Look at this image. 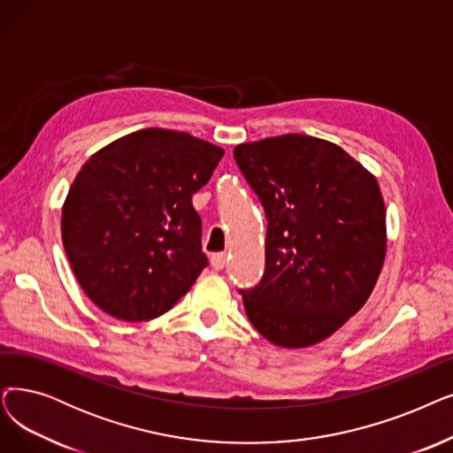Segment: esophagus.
<instances>
[{"label": "esophagus", "mask_w": 453, "mask_h": 453, "mask_svg": "<svg viewBox=\"0 0 453 453\" xmlns=\"http://www.w3.org/2000/svg\"><path fill=\"white\" fill-rule=\"evenodd\" d=\"M226 263H227V255H226L224 251L212 253V255H211V266H212L214 270H224Z\"/></svg>", "instance_id": "esophagus-1"}]
</instances>
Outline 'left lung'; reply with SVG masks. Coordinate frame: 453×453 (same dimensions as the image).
Wrapping results in <instances>:
<instances>
[{
    "instance_id": "1",
    "label": "left lung",
    "mask_w": 453,
    "mask_h": 453,
    "mask_svg": "<svg viewBox=\"0 0 453 453\" xmlns=\"http://www.w3.org/2000/svg\"><path fill=\"white\" fill-rule=\"evenodd\" d=\"M266 214L265 273L241 290L250 322L281 348L333 335L368 300L387 253L378 180L341 146L309 134L233 150Z\"/></svg>"
}]
</instances>
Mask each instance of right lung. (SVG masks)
Returning a JSON list of instances; mask_svg holds the SVG:
<instances>
[{
	"label": "right lung",
	"instance_id": "right-lung-1",
	"mask_svg": "<svg viewBox=\"0 0 453 453\" xmlns=\"http://www.w3.org/2000/svg\"><path fill=\"white\" fill-rule=\"evenodd\" d=\"M224 150L196 136L148 127L96 151L63 205L61 233L87 296L111 317H161L207 266L192 207Z\"/></svg>",
	"mask_w": 453,
	"mask_h": 453
}]
</instances>
